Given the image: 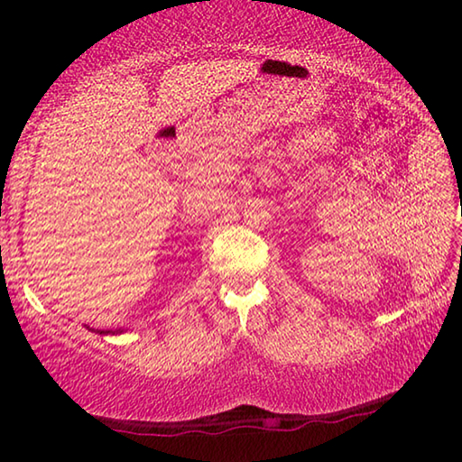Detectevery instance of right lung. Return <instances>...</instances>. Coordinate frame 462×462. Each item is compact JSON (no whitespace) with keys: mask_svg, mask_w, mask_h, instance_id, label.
I'll list each match as a JSON object with an SVG mask.
<instances>
[{"mask_svg":"<svg viewBox=\"0 0 462 462\" xmlns=\"http://www.w3.org/2000/svg\"><path fill=\"white\" fill-rule=\"evenodd\" d=\"M89 328V326H88ZM91 332H97L101 336H107V334H120L122 330H91Z\"/></svg>","mask_w":462,"mask_h":462,"instance_id":"right-lung-1","label":"right lung"}]
</instances>
